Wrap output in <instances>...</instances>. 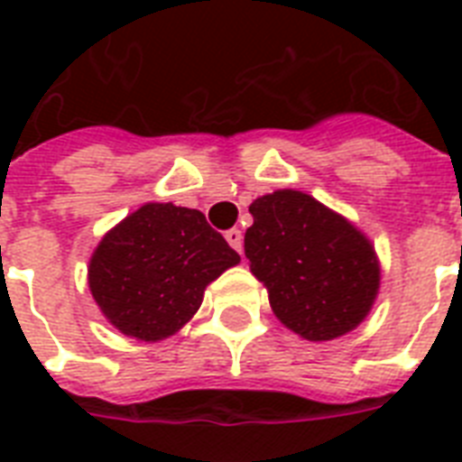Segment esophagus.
Wrapping results in <instances>:
<instances>
[{"label":"esophagus","instance_id":"1","mask_svg":"<svg viewBox=\"0 0 462 462\" xmlns=\"http://www.w3.org/2000/svg\"><path fill=\"white\" fill-rule=\"evenodd\" d=\"M225 239H227V245L235 249L237 254H242V230H237V227H232V230L225 232Z\"/></svg>","mask_w":462,"mask_h":462}]
</instances>
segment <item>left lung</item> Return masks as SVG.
I'll return each instance as SVG.
<instances>
[{
  "label": "left lung",
  "mask_w": 462,
  "mask_h": 462,
  "mask_svg": "<svg viewBox=\"0 0 462 462\" xmlns=\"http://www.w3.org/2000/svg\"><path fill=\"white\" fill-rule=\"evenodd\" d=\"M249 213L245 254L278 321L314 343L357 328L381 288L379 256L365 232L295 189L259 196Z\"/></svg>",
  "instance_id": "1"
}]
</instances>
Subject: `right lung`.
I'll list each match as a JSON object with an SVG mask.
<instances>
[{"label": "right lung", "mask_w": 462, "mask_h": 462, "mask_svg": "<svg viewBox=\"0 0 462 462\" xmlns=\"http://www.w3.org/2000/svg\"><path fill=\"white\" fill-rule=\"evenodd\" d=\"M237 263L201 210L143 203L97 242L88 288L119 333L160 343L191 321L206 288Z\"/></svg>", "instance_id": "1"}]
</instances>
